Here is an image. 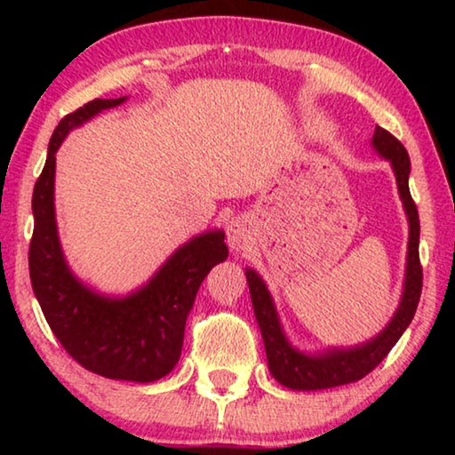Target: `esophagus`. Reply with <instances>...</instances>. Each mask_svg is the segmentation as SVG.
<instances>
[{"label": "esophagus", "mask_w": 455, "mask_h": 455, "mask_svg": "<svg viewBox=\"0 0 455 455\" xmlns=\"http://www.w3.org/2000/svg\"><path fill=\"white\" fill-rule=\"evenodd\" d=\"M227 238H228L230 249L244 251L251 243V235H249V227H246V220L241 217L230 219L227 225Z\"/></svg>", "instance_id": "34e87169"}]
</instances>
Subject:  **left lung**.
I'll return each instance as SVG.
<instances>
[{"mask_svg":"<svg viewBox=\"0 0 455 455\" xmlns=\"http://www.w3.org/2000/svg\"><path fill=\"white\" fill-rule=\"evenodd\" d=\"M371 144L385 160L391 163L399 196H402L407 220H410V243H407V268L402 303H399L394 319L387 323V327L373 337L371 341L351 349H329L321 355H305V353L292 347L287 337H284L271 292L267 291L263 279L252 268H246V283H249L252 309H255L260 335H263L265 341L268 369H271L275 379L289 389H329L363 379L367 373H371L387 357V353L399 341V337L403 335V331L413 319L415 309H418L423 271L419 263V214L410 192V154L394 134H389L381 126H375Z\"/></svg>","mask_w":455,"mask_h":455,"instance_id":"1","label":"left lung"}]
</instances>
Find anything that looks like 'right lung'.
<instances>
[{
    "mask_svg": "<svg viewBox=\"0 0 455 455\" xmlns=\"http://www.w3.org/2000/svg\"><path fill=\"white\" fill-rule=\"evenodd\" d=\"M124 100H92L61 118L53 130L32 196L29 279L53 335L84 369L108 379L150 383L179 363L184 325L200 283L228 257V249L222 230L190 238L142 289L122 299L92 291L68 268L53 211L56 152L72 128Z\"/></svg>",
    "mask_w": 455,
    "mask_h": 455,
    "instance_id": "add662e5",
    "label": "right lung"
}]
</instances>
